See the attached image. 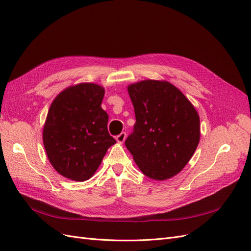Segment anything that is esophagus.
I'll return each instance as SVG.
<instances>
[{
    "mask_svg": "<svg viewBox=\"0 0 251 251\" xmlns=\"http://www.w3.org/2000/svg\"><path fill=\"white\" fill-rule=\"evenodd\" d=\"M126 132H123V133H120L119 135L116 136V140H117V142H119V143H123V142L126 140Z\"/></svg>",
    "mask_w": 251,
    "mask_h": 251,
    "instance_id": "34e87169",
    "label": "esophagus"
}]
</instances>
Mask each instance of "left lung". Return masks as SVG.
Instances as JSON below:
<instances>
[{
  "mask_svg": "<svg viewBox=\"0 0 251 251\" xmlns=\"http://www.w3.org/2000/svg\"><path fill=\"white\" fill-rule=\"evenodd\" d=\"M136 123L126 147L149 178L177 175L200 140L199 115L193 104L168 81L143 80L127 87Z\"/></svg>",
  "mask_w": 251,
  "mask_h": 251,
  "instance_id": "8db88e82",
  "label": "left lung"
}]
</instances>
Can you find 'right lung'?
I'll return each instance as SVG.
<instances>
[{"label":"right lung","instance_id":"add662e5","mask_svg":"<svg viewBox=\"0 0 251 251\" xmlns=\"http://www.w3.org/2000/svg\"><path fill=\"white\" fill-rule=\"evenodd\" d=\"M103 95L100 86L79 83L59 93L49 109L43 131L45 150L53 168L68 179H90L116 143L101 108Z\"/></svg>","mask_w":251,"mask_h":251}]
</instances>
